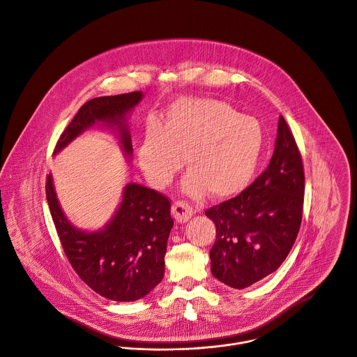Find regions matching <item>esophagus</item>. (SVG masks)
<instances>
[{"label": "esophagus", "mask_w": 357, "mask_h": 357, "mask_svg": "<svg viewBox=\"0 0 357 357\" xmlns=\"http://www.w3.org/2000/svg\"><path fill=\"white\" fill-rule=\"evenodd\" d=\"M172 216L176 223H186L193 216V208L185 202H176L172 204Z\"/></svg>", "instance_id": "esophagus-1"}]
</instances>
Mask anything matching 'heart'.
<instances>
[{
  "label": "heart",
  "instance_id": "b5f03b06",
  "mask_svg": "<svg viewBox=\"0 0 357 357\" xmlns=\"http://www.w3.org/2000/svg\"><path fill=\"white\" fill-rule=\"evenodd\" d=\"M265 130L259 120L240 114L215 99H178L160 127L150 124L139 147V164L154 188L171 183L183 165L182 189L192 197L208 192L215 200L240 195L259 165Z\"/></svg>",
  "mask_w": 357,
  "mask_h": 357
}]
</instances>
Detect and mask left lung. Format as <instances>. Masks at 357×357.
Listing matches in <instances>:
<instances>
[{
  "mask_svg": "<svg viewBox=\"0 0 357 357\" xmlns=\"http://www.w3.org/2000/svg\"><path fill=\"white\" fill-rule=\"evenodd\" d=\"M303 192L301 153L280 116L268 168L237 197L206 211L216 226L213 276L243 289L278 271L299 231Z\"/></svg>",
  "mask_w": 357,
  "mask_h": 357,
  "instance_id": "1",
  "label": "left lung"
}]
</instances>
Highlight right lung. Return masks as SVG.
I'll list each match as a JSON object with an SVG mask.
<instances>
[{"label":"right lung","mask_w":357,"mask_h":357,"mask_svg":"<svg viewBox=\"0 0 357 357\" xmlns=\"http://www.w3.org/2000/svg\"><path fill=\"white\" fill-rule=\"evenodd\" d=\"M142 98V91H137L88 100L61 135L54 155L88 130L105 127L114 132L124 157L131 161L134 149L128 117ZM45 188L63 251L85 284L107 299L132 302L162 280L167 241L174 226L167 197L130 182L110 220L98 230H84L63 213L51 174Z\"/></svg>","instance_id":"add662e5"}]
</instances>
